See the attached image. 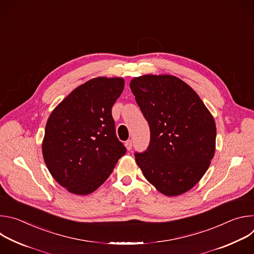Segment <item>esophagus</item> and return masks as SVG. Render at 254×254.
I'll list each match as a JSON object with an SVG mask.
<instances>
[{
    "label": "esophagus",
    "mask_w": 254,
    "mask_h": 254,
    "mask_svg": "<svg viewBox=\"0 0 254 254\" xmlns=\"http://www.w3.org/2000/svg\"><path fill=\"white\" fill-rule=\"evenodd\" d=\"M125 146H126V148H127V151H130L131 148H132V141H131V139L127 140V141L125 142Z\"/></svg>",
    "instance_id": "esophagus-1"
}]
</instances>
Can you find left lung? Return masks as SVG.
Here are the masks:
<instances>
[{
  "label": "left lung",
  "mask_w": 254,
  "mask_h": 254,
  "mask_svg": "<svg viewBox=\"0 0 254 254\" xmlns=\"http://www.w3.org/2000/svg\"><path fill=\"white\" fill-rule=\"evenodd\" d=\"M129 87L150 126L148 150L135 162L149 182L173 197L192 189L215 154V121L199 95L173 75L134 77Z\"/></svg>",
  "instance_id": "1"
}]
</instances>
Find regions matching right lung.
Masks as SVG:
<instances>
[{
	"label": "right lung",
	"mask_w": 254,
	"mask_h": 254,
	"mask_svg": "<svg viewBox=\"0 0 254 254\" xmlns=\"http://www.w3.org/2000/svg\"><path fill=\"white\" fill-rule=\"evenodd\" d=\"M124 86L122 77L90 79L70 92L51 113L42 154L52 177L68 192H94L126 154L112 116Z\"/></svg>",
	"instance_id": "1"
}]
</instances>
